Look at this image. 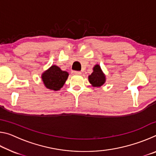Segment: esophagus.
<instances>
[{
    "mask_svg": "<svg viewBox=\"0 0 156 156\" xmlns=\"http://www.w3.org/2000/svg\"><path fill=\"white\" fill-rule=\"evenodd\" d=\"M72 73H73V74H74V75H80L81 72H78V71H73Z\"/></svg>",
    "mask_w": 156,
    "mask_h": 156,
    "instance_id": "obj_1",
    "label": "esophagus"
}]
</instances>
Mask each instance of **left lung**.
I'll return each mask as SVG.
<instances>
[{"label":"left lung","mask_w":156,"mask_h":156,"mask_svg":"<svg viewBox=\"0 0 156 156\" xmlns=\"http://www.w3.org/2000/svg\"><path fill=\"white\" fill-rule=\"evenodd\" d=\"M93 70L94 72L88 77L89 81L93 87H101L102 84H104L105 81H106L105 75L102 72L99 65H95L93 68Z\"/></svg>","instance_id":"8db88e82"}]
</instances>
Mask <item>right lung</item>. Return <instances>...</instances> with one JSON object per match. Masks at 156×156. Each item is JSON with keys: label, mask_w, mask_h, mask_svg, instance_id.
<instances>
[{"label": "right lung", "mask_w": 156, "mask_h": 156, "mask_svg": "<svg viewBox=\"0 0 156 156\" xmlns=\"http://www.w3.org/2000/svg\"><path fill=\"white\" fill-rule=\"evenodd\" d=\"M69 76L68 72L60 69L56 65H52L42 74L44 86L51 90L58 91L61 89Z\"/></svg>", "instance_id": "1"}]
</instances>
